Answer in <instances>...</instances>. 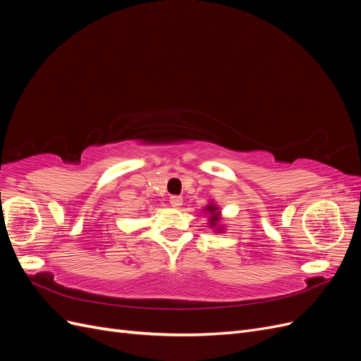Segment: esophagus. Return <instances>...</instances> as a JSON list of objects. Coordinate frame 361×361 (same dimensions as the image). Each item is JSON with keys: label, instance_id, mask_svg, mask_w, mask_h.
<instances>
[{"label": "esophagus", "instance_id": "obj_1", "mask_svg": "<svg viewBox=\"0 0 361 361\" xmlns=\"http://www.w3.org/2000/svg\"><path fill=\"white\" fill-rule=\"evenodd\" d=\"M182 202H183V199L180 197V195H171V197H170V204H171L173 207L182 206Z\"/></svg>", "mask_w": 361, "mask_h": 361}]
</instances>
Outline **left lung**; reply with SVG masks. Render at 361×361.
<instances>
[{"label": "left lung", "instance_id": "left-lung-1", "mask_svg": "<svg viewBox=\"0 0 361 361\" xmlns=\"http://www.w3.org/2000/svg\"><path fill=\"white\" fill-rule=\"evenodd\" d=\"M206 211H209V212L212 214L209 221H211V226H215V224L218 223V220H220V218H218V215H220V212H216V206H214V204L206 206Z\"/></svg>", "mask_w": 361, "mask_h": 361}]
</instances>
